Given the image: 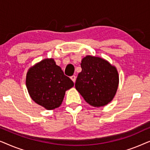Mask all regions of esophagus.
<instances>
[{
    "mask_svg": "<svg viewBox=\"0 0 150 150\" xmlns=\"http://www.w3.org/2000/svg\"><path fill=\"white\" fill-rule=\"evenodd\" d=\"M70 79H71V81H72L74 83H75L76 79V76H74V75H73V76H71L70 77Z\"/></svg>",
    "mask_w": 150,
    "mask_h": 150,
    "instance_id": "esophagus-1",
    "label": "esophagus"
}]
</instances>
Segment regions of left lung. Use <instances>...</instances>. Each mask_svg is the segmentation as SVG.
Listing matches in <instances>:
<instances>
[{
	"mask_svg": "<svg viewBox=\"0 0 150 150\" xmlns=\"http://www.w3.org/2000/svg\"><path fill=\"white\" fill-rule=\"evenodd\" d=\"M82 71L75 87L88 104L94 107L105 106L117 90L119 76L116 67L107 61L87 55L82 59Z\"/></svg>",
	"mask_w": 150,
	"mask_h": 150,
	"instance_id": "left-lung-1",
	"label": "left lung"
}]
</instances>
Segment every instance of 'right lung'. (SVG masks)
<instances>
[{
  "label": "right lung",
  "mask_w": 150,
  "mask_h": 150,
  "mask_svg": "<svg viewBox=\"0 0 150 150\" xmlns=\"http://www.w3.org/2000/svg\"><path fill=\"white\" fill-rule=\"evenodd\" d=\"M26 85L35 102L48 110L58 108L65 91L74 86L53 59H46L30 67L26 74Z\"/></svg>",
  "instance_id": "right-lung-1"
}]
</instances>
